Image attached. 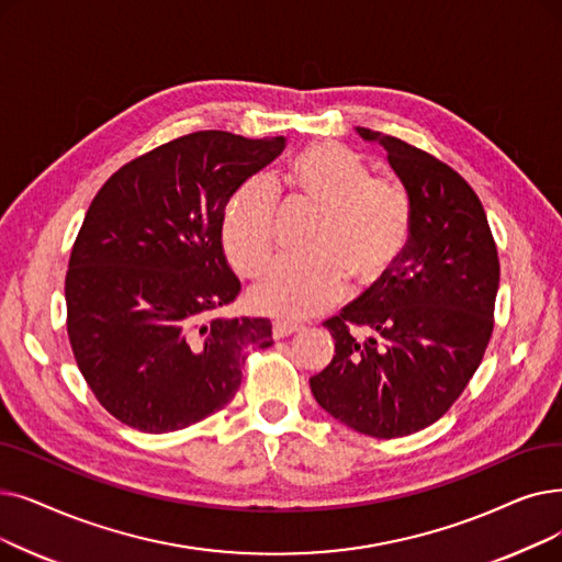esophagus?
I'll return each instance as SVG.
<instances>
[{
    "instance_id": "esophagus-1",
    "label": "esophagus",
    "mask_w": 562,
    "mask_h": 562,
    "mask_svg": "<svg viewBox=\"0 0 562 562\" xmlns=\"http://www.w3.org/2000/svg\"><path fill=\"white\" fill-rule=\"evenodd\" d=\"M299 330H303L301 324H291V322H282V319H278V322L273 324V337H276V339L289 337V335H294V333H299Z\"/></svg>"
}]
</instances>
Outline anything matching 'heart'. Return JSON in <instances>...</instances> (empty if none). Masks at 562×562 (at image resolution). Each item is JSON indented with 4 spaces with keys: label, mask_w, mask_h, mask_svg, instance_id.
Segmentation results:
<instances>
[{
    "label": "heart",
    "mask_w": 562,
    "mask_h": 562,
    "mask_svg": "<svg viewBox=\"0 0 562 562\" xmlns=\"http://www.w3.org/2000/svg\"><path fill=\"white\" fill-rule=\"evenodd\" d=\"M286 179L322 211L310 250L268 263L250 301L259 312L303 319L345 296L349 276L372 284L395 266L411 236V200L397 181L370 177L364 160L339 142L307 146L289 162ZM278 215V186L268 177H252L232 194L223 243L238 273L255 276L271 257Z\"/></svg>",
    "instance_id": "heart-1"
}]
</instances>
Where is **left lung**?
Instances as JSON below:
<instances>
[{
    "label": "left lung",
    "instance_id": "left-lung-1",
    "mask_svg": "<svg viewBox=\"0 0 562 562\" xmlns=\"http://www.w3.org/2000/svg\"><path fill=\"white\" fill-rule=\"evenodd\" d=\"M356 131L387 151L411 200V236L379 282L324 322L335 356L310 387L335 420L397 438L441 418L480 368L501 263L482 202L452 167L397 137Z\"/></svg>",
    "mask_w": 562,
    "mask_h": 562
}]
</instances>
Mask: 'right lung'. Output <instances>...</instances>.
<instances>
[{"label": "right lung", "mask_w": 562, "mask_h": 562, "mask_svg": "<svg viewBox=\"0 0 562 562\" xmlns=\"http://www.w3.org/2000/svg\"><path fill=\"white\" fill-rule=\"evenodd\" d=\"M284 137L200 131L114 172L95 194L66 273V328L91 393L116 420L186 429L232 402L268 319L215 312L240 291L223 252L232 194Z\"/></svg>", "instance_id": "1"}]
</instances>
